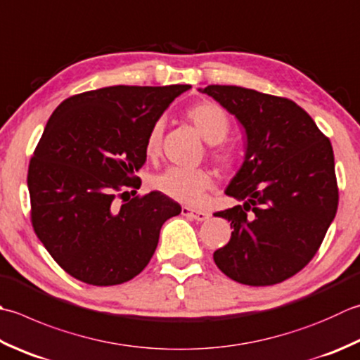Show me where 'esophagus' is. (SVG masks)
I'll list each match as a JSON object with an SVG mask.
<instances>
[{"label": "esophagus", "mask_w": 360, "mask_h": 360, "mask_svg": "<svg viewBox=\"0 0 360 360\" xmlns=\"http://www.w3.org/2000/svg\"><path fill=\"white\" fill-rule=\"evenodd\" d=\"M182 215H187L190 218H193V220L196 221H206L207 218L210 217L209 212H206V210H198V209H190V207H182Z\"/></svg>", "instance_id": "esophagus-1"}]
</instances>
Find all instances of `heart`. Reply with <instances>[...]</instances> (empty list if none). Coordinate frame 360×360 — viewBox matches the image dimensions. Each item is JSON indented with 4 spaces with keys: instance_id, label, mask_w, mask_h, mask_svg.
Masks as SVG:
<instances>
[{
    "instance_id": "obj_1",
    "label": "heart",
    "mask_w": 360,
    "mask_h": 360,
    "mask_svg": "<svg viewBox=\"0 0 360 360\" xmlns=\"http://www.w3.org/2000/svg\"><path fill=\"white\" fill-rule=\"evenodd\" d=\"M186 115L207 143L218 145L226 140L231 129V122L226 112L218 104L212 101H200L193 104L192 108H188ZM162 136H164V122L158 120L151 126L146 137L145 148L148 156H158L162 146ZM210 154L224 168L234 165V154L226 148L218 146ZM212 184V174L206 168L170 167L158 174L153 181L154 188L159 190L160 193L167 195L168 198L178 202L188 204V206L198 204Z\"/></svg>"
}]
</instances>
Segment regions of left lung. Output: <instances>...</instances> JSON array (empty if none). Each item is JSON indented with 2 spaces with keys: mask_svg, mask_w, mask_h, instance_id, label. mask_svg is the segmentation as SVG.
I'll return each mask as SVG.
<instances>
[{
  "mask_svg": "<svg viewBox=\"0 0 360 360\" xmlns=\"http://www.w3.org/2000/svg\"><path fill=\"white\" fill-rule=\"evenodd\" d=\"M201 90V89H200ZM245 128L246 153L226 195L243 204L214 214L231 221V240L214 252L228 278L273 285L316 255L339 206L334 151L297 103L237 86H207Z\"/></svg>",
  "mask_w": 360,
  "mask_h": 360,
  "instance_id": "obj_1",
  "label": "left lung"
}]
</instances>
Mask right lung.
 <instances>
[{
	"label": "right lung",
	"mask_w": 360,
	"mask_h": 360,
	"mask_svg": "<svg viewBox=\"0 0 360 360\" xmlns=\"http://www.w3.org/2000/svg\"><path fill=\"white\" fill-rule=\"evenodd\" d=\"M190 86H112L62 101L49 117L27 170L31 221L70 276L117 285L142 271L162 224L181 214L167 195L136 192L151 126ZM122 204L118 205L117 200Z\"/></svg>",
	"instance_id": "add662e5"
}]
</instances>
